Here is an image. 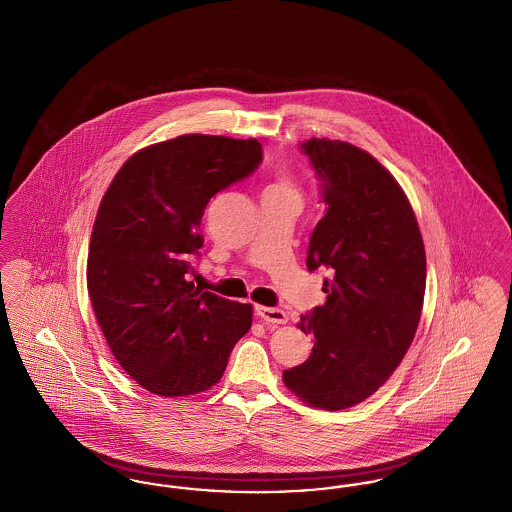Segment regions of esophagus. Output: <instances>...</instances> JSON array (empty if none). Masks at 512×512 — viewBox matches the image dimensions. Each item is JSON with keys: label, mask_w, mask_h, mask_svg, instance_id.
I'll return each mask as SVG.
<instances>
[{"label": "esophagus", "mask_w": 512, "mask_h": 512, "mask_svg": "<svg viewBox=\"0 0 512 512\" xmlns=\"http://www.w3.org/2000/svg\"><path fill=\"white\" fill-rule=\"evenodd\" d=\"M257 317L261 318L265 324H286L288 322V315L282 309H274V307H255Z\"/></svg>", "instance_id": "esophagus-1"}]
</instances>
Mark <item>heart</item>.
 <instances>
[{"mask_svg":"<svg viewBox=\"0 0 512 512\" xmlns=\"http://www.w3.org/2000/svg\"><path fill=\"white\" fill-rule=\"evenodd\" d=\"M268 190H282V192H293L292 180L286 176V174H282Z\"/></svg>","mask_w":512,"mask_h":512,"instance_id":"1","label":"heart"}]
</instances>
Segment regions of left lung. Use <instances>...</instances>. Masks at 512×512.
Here are the masks:
<instances>
[{"instance_id":"1","label":"left lung","mask_w":512,"mask_h":512,"mask_svg":"<svg viewBox=\"0 0 512 512\" xmlns=\"http://www.w3.org/2000/svg\"><path fill=\"white\" fill-rule=\"evenodd\" d=\"M322 180L326 213L311 234L307 268L330 270L326 303L301 315L311 357L284 370L311 407L349 409L393 374L413 343L426 290V253L413 207L370 153L340 140L301 144Z\"/></svg>"}]
</instances>
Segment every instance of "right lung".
I'll return each instance as SVG.
<instances>
[{"label": "right lung", "instance_id": "1", "mask_svg": "<svg viewBox=\"0 0 512 512\" xmlns=\"http://www.w3.org/2000/svg\"><path fill=\"white\" fill-rule=\"evenodd\" d=\"M261 159L255 138L184 134L134 153L99 203L88 293L115 359L151 393L209 390L251 328L249 303L201 292L186 276L207 203Z\"/></svg>", "mask_w": 512, "mask_h": 512}]
</instances>
